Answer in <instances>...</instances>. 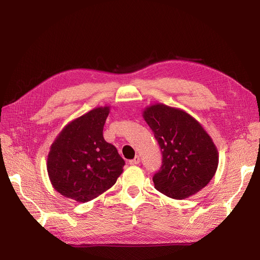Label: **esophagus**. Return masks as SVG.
Returning a JSON list of instances; mask_svg holds the SVG:
<instances>
[{
	"instance_id": "34e87169",
	"label": "esophagus",
	"mask_w": 260,
	"mask_h": 260,
	"mask_svg": "<svg viewBox=\"0 0 260 260\" xmlns=\"http://www.w3.org/2000/svg\"><path fill=\"white\" fill-rule=\"evenodd\" d=\"M129 164H130V165H138V164H140V157L137 155V156L135 157V158L131 159V160L129 161Z\"/></svg>"
}]
</instances>
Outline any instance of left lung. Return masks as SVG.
Masks as SVG:
<instances>
[{
  "label": "left lung",
  "instance_id": "1",
  "mask_svg": "<svg viewBox=\"0 0 260 260\" xmlns=\"http://www.w3.org/2000/svg\"><path fill=\"white\" fill-rule=\"evenodd\" d=\"M143 118L158 142L162 162L153 177L155 188L183 200L205 187L218 167V151L202 124L182 109L155 104Z\"/></svg>",
  "mask_w": 260,
  "mask_h": 260
}]
</instances>
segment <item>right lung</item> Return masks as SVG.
<instances>
[{"mask_svg":"<svg viewBox=\"0 0 260 260\" xmlns=\"http://www.w3.org/2000/svg\"><path fill=\"white\" fill-rule=\"evenodd\" d=\"M108 114V106L92 109L69 122L53 142L48 174L53 187L65 198L89 202L122 174L124 160L103 137Z\"/></svg>","mask_w":260,"mask_h":260,"instance_id":"add662e5","label":"right lung"}]
</instances>
